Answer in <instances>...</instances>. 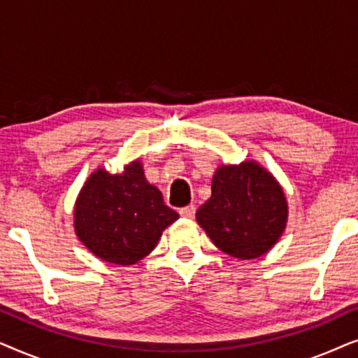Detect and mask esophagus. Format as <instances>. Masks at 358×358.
I'll return each instance as SVG.
<instances>
[{
  "instance_id": "esophagus-1",
  "label": "esophagus",
  "mask_w": 358,
  "mask_h": 358,
  "mask_svg": "<svg viewBox=\"0 0 358 358\" xmlns=\"http://www.w3.org/2000/svg\"><path fill=\"white\" fill-rule=\"evenodd\" d=\"M179 213H180V217H184V218H194L195 217V207H194V205H187V207L180 208Z\"/></svg>"
}]
</instances>
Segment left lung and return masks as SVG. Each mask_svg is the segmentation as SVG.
<instances>
[{"label":"left lung","instance_id":"left-lung-1","mask_svg":"<svg viewBox=\"0 0 358 358\" xmlns=\"http://www.w3.org/2000/svg\"><path fill=\"white\" fill-rule=\"evenodd\" d=\"M195 218L220 251L246 261L261 257L280 239L288 205L277 179L256 161H244L215 171L212 197Z\"/></svg>","mask_w":358,"mask_h":358}]
</instances>
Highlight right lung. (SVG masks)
<instances>
[{
	"label": "right lung",
	"instance_id": "right-lung-1",
	"mask_svg": "<svg viewBox=\"0 0 358 358\" xmlns=\"http://www.w3.org/2000/svg\"><path fill=\"white\" fill-rule=\"evenodd\" d=\"M179 215L145 178L138 159L122 174L96 169L75 205V231L102 261L131 266L153 251L161 234Z\"/></svg>",
	"mask_w": 358,
	"mask_h": 358
}]
</instances>
